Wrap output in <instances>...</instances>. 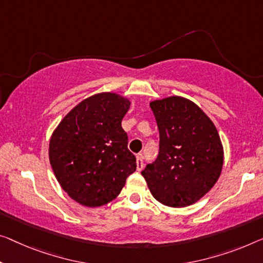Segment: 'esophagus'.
<instances>
[{"label":"esophagus","instance_id":"34e87169","mask_svg":"<svg viewBox=\"0 0 263 263\" xmlns=\"http://www.w3.org/2000/svg\"><path fill=\"white\" fill-rule=\"evenodd\" d=\"M143 166H144V163H143V156L142 155H137V170L140 171L143 170Z\"/></svg>","mask_w":263,"mask_h":263}]
</instances>
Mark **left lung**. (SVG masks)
<instances>
[{
  "label": "left lung",
  "instance_id": "obj_1",
  "mask_svg": "<svg viewBox=\"0 0 263 263\" xmlns=\"http://www.w3.org/2000/svg\"><path fill=\"white\" fill-rule=\"evenodd\" d=\"M159 154L142 171L148 189L164 205L194 204L215 185L223 166V146L213 121L183 97L154 100Z\"/></svg>",
  "mask_w": 263,
  "mask_h": 263
}]
</instances>
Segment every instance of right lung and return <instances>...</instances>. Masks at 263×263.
Here are the masks:
<instances>
[{
	"label": "right lung",
	"mask_w": 263,
	"mask_h": 263,
	"mask_svg": "<svg viewBox=\"0 0 263 263\" xmlns=\"http://www.w3.org/2000/svg\"><path fill=\"white\" fill-rule=\"evenodd\" d=\"M130 100L104 92L70 109L49 140V162L62 189L81 205L107 204L136 171L121 120Z\"/></svg>",
	"instance_id": "1"
}]
</instances>
